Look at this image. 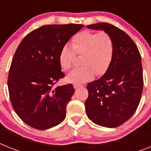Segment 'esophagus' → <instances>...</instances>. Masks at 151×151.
<instances>
[{"label": "esophagus", "mask_w": 151, "mask_h": 151, "mask_svg": "<svg viewBox=\"0 0 151 151\" xmlns=\"http://www.w3.org/2000/svg\"><path fill=\"white\" fill-rule=\"evenodd\" d=\"M73 87H74L75 89H78L79 88L83 87V85H77V84H74V85H73Z\"/></svg>", "instance_id": "34e87169"}]
</instances>
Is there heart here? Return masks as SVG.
<instances>
[{
  "label": "heart",
  "instance_id": "heart-1",
  "mask_svg": "<svg viewBox=\"0 0 151 151\" xmlns=\"http://www.w3.org/2000/svg\"><path fill=\"white\" fill-rule=\"evenodd\" d=\"M75 54L82 55L81 63L83 66L73 70L67 76L72 83H85L96 74H104L111 64L114 54V45L112 38L106 32H93L82 31L75 35L72 39V47L64 45L59 54V62L65 71L73 66Z\"/></svg>",
  "mask_w": 151,
  "mask_h": 151
}]
</instances>
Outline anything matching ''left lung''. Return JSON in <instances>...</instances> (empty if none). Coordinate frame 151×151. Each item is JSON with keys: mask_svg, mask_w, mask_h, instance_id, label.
Returning a JSON list of instances; mask_svg holds the SVG:
<instances>
[{"mask_svg": "<svg viewBox=\"0 0 151 151\" xmlns=\"http://www.w3.org/2000/svg\"><path fill=\"white\" fill-rule=\"evenodd\" d=\"M87 27L110 35L114 54L105 74L88 84L85 111L97 125L117 127L132 116L141 101L144 85L141 54L133 40L112 24L100 22Z\"/></svg>", "mask_w": 151, "mask_h": 151, "instance_id": "left-lung-1", "label": "left lung"}]
</instances>
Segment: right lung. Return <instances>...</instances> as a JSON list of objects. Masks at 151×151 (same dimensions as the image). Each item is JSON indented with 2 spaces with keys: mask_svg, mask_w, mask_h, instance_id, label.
<instances>
[{
  "mask_svg": "<svg viewBox=\"0 0 151 151\" xmlns=\"http://www.w3.org/2000/svg\"><path fill=\"white\" fill-rule=\"evenodd\" d=\"M84 25H45L22 39L12 60L7 79L13 110L25 123L38 130L56 126L66 117L75 89L54 85L65 75L60 49Z\"/></svg>",
  "mask_w": 151,
  "mask_h": 151,
  "instance_id": "1",
  "label": "right lung"
}]
</instances>
